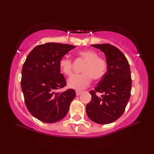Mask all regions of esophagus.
Here are the masks:
<instances>
[{"mask_svg": "<svg viewBox=\"0 0 154 154\" xmlns=\"http://www.w3.org/2000/svg\"><path fill=\"white\" fill-rule=\"evenodd\" d=\"M81 93H82V91H79V90H76V91H75V94H76L77 96H79Z\"/></svg>", "mask_w": 154, "mask_h": 154, "instance_id": "obj_1", "label": "esophagus"}]
</instances>
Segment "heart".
Segmentation results:
<instances>
[{"label":"heart","mask_w":154,"mask_h":154,"mask_svg":"<svg viewBox=\"0 0 154 154\" xmlns=\"http://www.w3.org/2000/svg\"><path fill=\"white\" fill-rule=\"evenodd\" d=\"M78 56L86 62L82 70L83 73L71 75L67 84L73 89L82 90L90 85L92 78L94 80H100L104 76L107 63L104 58L98 57V54L92 50H81L78 52ZM72 61L66 57H62L59 62L61 71L66 75L72 73Z\"/></svg>","instance_id":"b5f03b06"}]
</instances>
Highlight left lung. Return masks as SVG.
<instances>
[{
    "label": "left lung",
    "instance_id": "8db88e82",
    "mask_svg": "<svg viewBox=\"0 0 154 154\" xmlns=\"http://www.w3.org/2000/svg\"><path fill=\"white\" fill-rule=\"evenodd\" d=\"M92 46L104 53L107 71L94 91L90 92L92 100L86 106V113L91 121L104 125L116 121L125 111L131 92V73L128 60L116 47L110 44ZM96 92L103 94L99 98Z\"/></svg>",
    "mask_w": 154,
    "mask_h": 154
}]
</instances>
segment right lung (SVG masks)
Wrapping results in <instances>:
<instances>
[{"label":"right lung","mask_w":154,"mask_h":154,"mask_svg":"<svg viewBox=\"0 0 154 154\" xmlns=\"http://www.w3.org/2000/svg\"><path fill=\"white\" fill-rule=\"evenodd\" d=\"M75 46L47 43L35 47L29 54L22 70L21 86L31 114L44 123H52L66 116L74 90L57 92L66 86L60 73V60Z\"/></svg>","instance_id":"1"}]
</instances>
